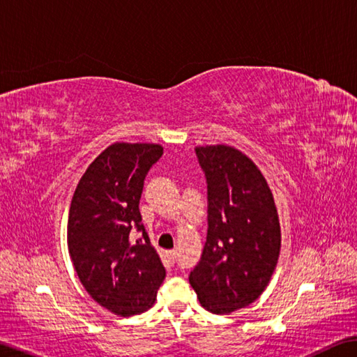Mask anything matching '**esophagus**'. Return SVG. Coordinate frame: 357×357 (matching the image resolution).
Segmentation results:
<instances>
[{"label": "esophagus", "mask_w": 357, "mask_h": 357, "mask_svg": "<svg viewBox=\"0 0 357 357\" xmlns=\"http://www.w3.org/2000/svg\"><path fill=\"white\" fill-rule=\"evenodd\" d=\"M167 256H169L170 261H174L176 259V250H169V252H167Z\"/></svg>", "instance_id": "1"}]
</instances>
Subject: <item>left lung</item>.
Segmentation results:
<instances>
[{"mask_svg":"<svg viewBox=\"0 0 357 357\" xmlns=\"http://www.w3.org/2000/svg\"><path fill=\"white\" fill-rule=\"evenodd\" d=\"M207 178L208 230L190 284L210 313L230 314L267 288L280 252L275 198L257 165L225 144L196 147Z\"/></svg>","mask_w":357,"mask_h":357,"instance_id":"1","label":"left lung"}]
</instances>
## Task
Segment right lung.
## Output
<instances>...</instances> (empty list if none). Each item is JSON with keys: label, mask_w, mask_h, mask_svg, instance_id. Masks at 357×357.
Listing matches in <instances>:
<instances>
[{"label": "right lung", "mask_w": 357, "mask_h": 357, "mask_svg": "<svg viewBox=\"0 0 357 357\" xmlns=\"http://www.w3.org/2000/svg\"><path fill=\"white\" fill-rule=\"evenodd\" d=\"M159 144L115 142L101 151L73 193L67 247L82 287L116 316H133L155 304L165 268L141 224L139 199ZM144 241L133 243L132 228Z\"/></svg>", "instance_id": "add662e5"}]
</instances>
